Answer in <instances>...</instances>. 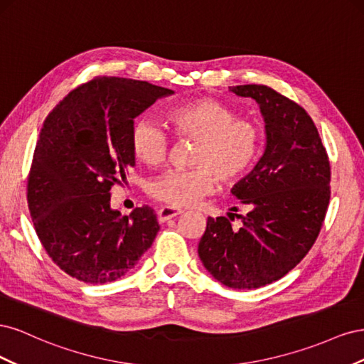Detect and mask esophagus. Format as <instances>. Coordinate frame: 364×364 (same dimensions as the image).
I'll return each mask as SVG.
<instances>
[{
    "instance_id": "34e87169",
    "label": "esophagus",
    "mask_w": 364,
    "mask_h": 364,
    "mask_svg": "<svg viewBox=\"0 0 364 364\" xmlns=\"http://www.w3.org/2000/svg\"><path fill=\"white\" fill-rule=\"evenodd\" d=\"M179 214H182V209L173 208V206H161L158 211V218H159V222H167V220H170L173 217H178Z\"/></svg>"
}]
</instances>
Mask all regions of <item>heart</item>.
<instances>
[{"instance_id":"b5f03b06","label":"heart","mask_w":364,"mask_h":364,"mask_svg":"<svg viewBox=\"0 0 364 364\" xmlns=\"http://www.w3.org/2000/svg\"><path fill=\"white\" fill-rule=\"evenodd\" d=\"M165 123L179 139H196L190 164L185 170H170L153 179L149 194L162 203L186 208L213 193L220 179L234 183L257 161L262 132L250 119L237 118L226 105L199 98L165 111ZM130 149L135 158L158 167L167 159L170 136L155 119L141 117L130 130Z\"/></svg>"}]
</instances>
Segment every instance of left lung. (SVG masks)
Wrapping results in <instances>:
<instances>
[{"label":"left lung","instance_id":"left-lung-1","mask_svg":"<svg viewBox=\"0 0 364 364\" xmlns=\"http://www.w3.org/2000/svg\"><path fill=\"white\" fill-rule=\"evenodd\" d=\"M229 91L259 105L267 144L255 168L232 188L247 211L232 214L243 226L237 230L230 217H208L199 257L226 287L250 290L285 277L313 247L331 197V167L304 107L266 85Z\"/></svg>","mask_w":364,"mask_h":364}]
</instances>
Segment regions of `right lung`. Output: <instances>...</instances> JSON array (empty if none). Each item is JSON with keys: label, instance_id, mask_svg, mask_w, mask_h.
<instances>
[{"label": "right lung", "instance_id": "right-lung-1", "mask_svg": "<svg viewBox=\"0 0 364 364\" xmlns=\"http://www.w3.org/2000/svg\"><path fill=\"white\" fill-rule=\"evenodd\" d=\"M149 82L95 77L77 86L43 121L27 181L36 234L54 264L86 284L124 277L153 245L150 206L121 215L111 188L126 182L135 155L134 118L171 95Z\"/></svg>", "mask_w": 364, "mask_h": 364}]
</instances>
